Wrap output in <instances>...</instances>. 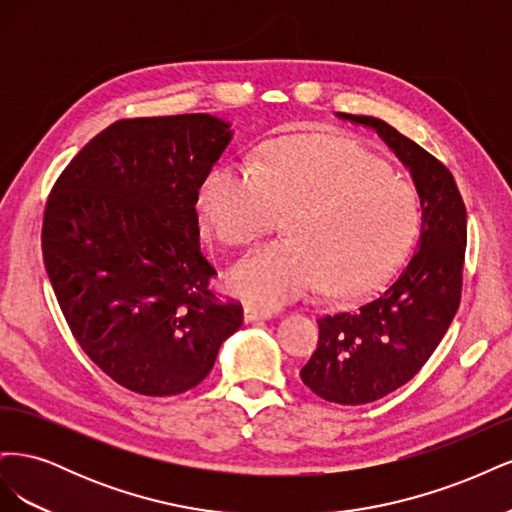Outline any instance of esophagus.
<instances>
[{
  "label": "esophagus",
  "mask_w": 512,
  "mask_h": 512,
  "mask_svg": "<svg viewBox=\"0 0 512 512\" xmlns=\"http://www.w3.org/2000/svg\"><path fill=\"white\" fill-rule=\"evenodd\" d=\"M269 318H273V314L265 312V309H258V307H252V305H245L243 307V320H245V324L258 322V320H269Z\"/></svg>",
  "instance_id": "34e87169"
}]
</instances>
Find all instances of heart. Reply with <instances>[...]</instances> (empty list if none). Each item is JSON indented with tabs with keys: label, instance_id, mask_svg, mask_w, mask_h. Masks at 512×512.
Returning <instances> with one entry per match:
<instances>
[{
	"label": "heart",
	"instance_id": "1",
	"mask_svg": "<svg viewBox=\"0 0 512 512\" xmlns=\"http://www.w3.org/2000/svg\"><path fill=\"white\" fill-rule=\"evenodd\" d=\"M196 211L220 243L245 245L288 213L284 239L256 247L228 271V288L280 307L320 284L354 301L404 265L421 230V205L369 151L333 138H288L256 168L218 164L200 181Z\"/></svg>",
	"mask_w": 512,
	"mask_h": 512
}]
</instances>
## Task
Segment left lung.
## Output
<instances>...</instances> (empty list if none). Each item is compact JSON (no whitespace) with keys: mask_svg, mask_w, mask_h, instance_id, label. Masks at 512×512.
<instances>
[{"mask_svg":"<svg viewBox=\"0 0 512 512\" xmlns=\"http://www.w3.org/2000/svg\"><path fill=\"white\" fill-rule=\"evenodd\" d=\"M339 115L380 134L410 168L423 207L418 252L397 282L354 312L318 318V348L301 369L303 384L322 399L361 406L412 380L451 327L461 301L468 218L440 160L378 117Z\"/></svg>","mask_w":512,"mask_h":512,"instance_id":"obj_1","label":"left lung"}]
</instances>
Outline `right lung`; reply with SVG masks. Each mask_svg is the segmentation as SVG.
Instances as JSON below:
<instances>
[{"label":"right lung","instance_id":"1","mask_svg":"<svg viewBox=\"0 0 512 512\" xmlns=\"http://www.w3.org/2000/svg\"><path fill=\"white\" fill-rule=\"evenodd\" d=\"M232 138L205 113L121 119L76 153L46 200L42 254L76 342L126 389H194L235 333L209 292L196 192Z\"/></svg>","mask_w":512,"mask_h":512}]
</instances>
